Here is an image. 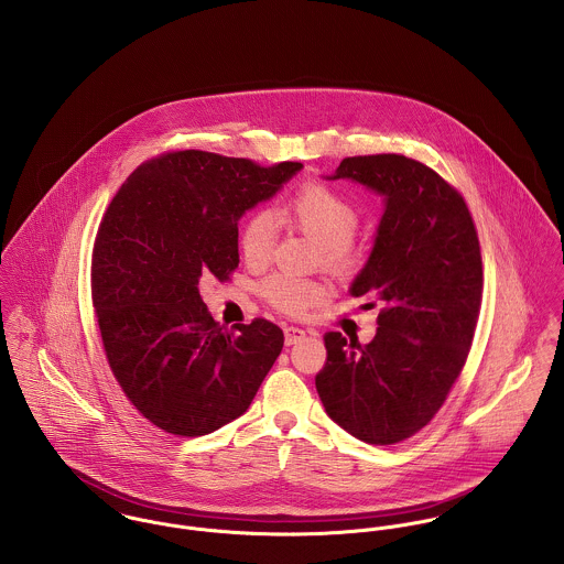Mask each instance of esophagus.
I'll list each match as a JSON object with an SVG mask.
<instances>
[{"instance_id":"1","label":"esophagus","mask_w":564,"mask_h":564,"mask_svg":"<svg viewBox=\"0 0 564 564\" xmlns=\"http://www.w3.org/2000/svg\"><path fill=\"white\" fill-rule=\"evenodd\" d=\"M304 338H306V332L302 327H293V325L284 327V343L286 345H295V343H300Z\"/></svg>"}]
</instances>
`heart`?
Masks as SVG:
<instances>
[{"instance_id":"heart-1","label":"heart","mask_w":564,"mask_h":564,"mask_svg":"<svg viewBox=\"0 0 564 564\" xmlns=\"http://www.w3.org/2000/svg\"><path fill=\"white\" fill-rule=\"evenodd\" d=\"M280 217L304 235L322 242L323 260L334 271L347 273L358 264L360 247L354 239L358 208L325 184H304L284 204ZM278 241V221L271 213H253L241 230V253L249 267L269 262ZM262 297L291 317H304L329 297V284L286 271L271 273L260 284Z\"/></svg>"}]
</instances>
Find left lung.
<instances>
[{
	"label": "left lung",
	"instance_id": "1",
	"mask_svg": "<svg viewBox=\"0 0 564 564\" xmlns=\"http://www.w3.org/2000/svg\"><path fill=\"white\" fill-rule=\"evenodd\" d=\"M384 197L373 251L351 295L382 304L371 343L323 336L315 384L334 423L371 445L425 427L458 380L482 306V256L465 197L402 154L343 159L332 175Z\"/></svg>",
	"mask_w": 564,
	"mask_h": 564
}]
</instances>
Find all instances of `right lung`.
Listing matches in <instances>:
<instances>
[{
  "label": "right lung",
  "instance_id": "right-lung-1",
  "mask_svg": "<svg viewBox=\"0 0 564 564\" xmlns=\"http://www.w3.org/2000/svg\"><path fill=\"white\" fill-rule=\"evenodd\" d=\"M302 162L260 166L213 152L143 162L108 204L90 260L104 351L130 403L175 436H204L249 408L282 351L275 323L235 332L210 317L199 280L239 267V219Z\"/></svg>",
  "mask_w": 564,
  "mask_h": 564
}]
</instances>
